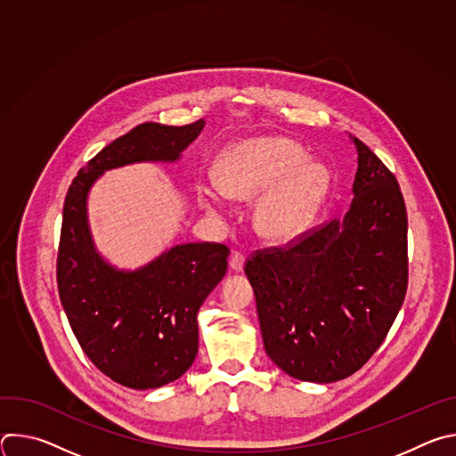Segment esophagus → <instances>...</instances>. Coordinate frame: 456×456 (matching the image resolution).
<instances>
[{
    "label": "esophagus",
    "instance_id": "34e87169",
    "mask_svg": "<svg viewBox=\"0 0 456 456\" xmlns=\"http://www.w3.org/2000/svg\"><path fill=\"white\" fill-rule=\"evenodd\" d=\"M243 264H245V256L238 250H234L231 254V259H229V267L232 273H241L243 271Z\"/></svg>",
    "mask_w": 456,
    "mask_h": 456
}]
</instances>
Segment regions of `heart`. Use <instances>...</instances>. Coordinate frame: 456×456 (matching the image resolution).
<instances>
[{"instance_id":"1","label":"heart","mask_w":456,"mask_h":456,"mask_svg":"<svg viewBox=\"0 0 456 456\" xmlns=\"http://www.w3.org/2000/svg\"><path fill=\"white\" fill-rule=\"evenodd\" d=\"M216 185H199L197 199L218 213L222 197L250 200L256 231L271 243L296 240L317 213L330 187V173L305 159V150L285 137H254L227 146L213 164Z\"/></svg>"}]
</instances>
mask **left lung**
I'll use <instances>...</instances> for the list:
<instances>
[{"label": "left lung", "instance_id": "obj_1", "mask_svg": "<svg viewBox=\"0 0 456 456\" xmlns=\"http://www.w3.org/2000/svg\"><path fill=\"white\" fill-rule=\"evenodd\" d=\"M354 200L287 248L256 250L245 274L267 355L294 379L336 382L375 354L408 289V216L397 178L359 139Z\"/></svg>", "mask_w": 456, "mask_h": 456}]
</instances>
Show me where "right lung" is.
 Masks as SVG:
<instances>
[{
  "mask_svg": "<svg viewBox=\"0 0 456 456\" xmlns=\"http://www.w3.org/2000/svg\"><path fill=\"white\" fill-rule=\"evenodd\" d=\"M204 126V118L135 126L79 169L64 199L57 252L61 305L88 359L126 387H160L191 368L199 352L197 314L227 273L229 248L182 243L135 271L117 269L94 243L88 192L110 169L176 162Z\"/></svg>",
  "mask_w": 456,
  "mask_h": 456,
  "instance_id": "right-lung-1",
  "label": "right lung"
}]
</instances>
